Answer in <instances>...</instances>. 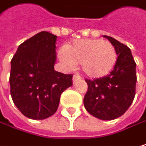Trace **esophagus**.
<instances>
[{
	"label": "esophagus",
	"instance_id": "esophagus-1",
	"mask_svg": "<svg viewBox=\"0 0 146 146\" xmlns=\"http://www.w3.org/2000/svg\"><path fill=\"white\" fill-rule=\"evenodd\" d=\"M81 79L82 78L79 75H74V77H72V81H74V83H75L79 80H81Z\"/></svg>",
	"mask_w": 146,
	"mask_h": 146
}]
</instances>
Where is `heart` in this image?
Listing matches in <instances>:
<instances>
[{"label": "heart", "instance_id": "b5f03b06", "mask_svg": "<svg viewBox=\"0 0 146 146\" xmlns=\"http://www.w3.org/2000/svg\"><path fill=\"white\" fill-rule=\"evenodd\" d=\"M60 60L69 67L80 63L85 74L92 79L109 74L117 61V52L109 41L80 39L66 45L59 53Z\"/></svg>", "mask_w": 146, "mask_h": 146}]
</instances>
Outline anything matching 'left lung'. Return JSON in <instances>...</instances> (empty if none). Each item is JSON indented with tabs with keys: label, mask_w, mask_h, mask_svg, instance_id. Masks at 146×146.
Wrapping results in <instances>:
<instances>
[{
	"label": "left lung",
	"mask_w": 146,
	"mask_h": 146,
	"mask_svg": "<svg viewBox=\"0 0 146 146\" xmlns=\"http://www.w3.org/2000/svg\"><path fill=\"white\" fill-rule=\"evenodd\" d=\"M104 37L115 46L117 61L110 74L93 80H86L88 91L84 98V105L92 115L110 121L121 116L134 99L136 63L127 45L111 36Z\"/></svg>",
	"instance_id": "1"
}]
</instances>
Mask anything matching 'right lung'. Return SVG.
<instances>
[{
    "instance_id": "right-lung-1",
    "label": "right lung",
    "mask_w": 146,
    "mask_h": 146,
    "mask_svg": "<svg viewBox=\"0 0 146 146\" xmlns=\"http://www.w3.org/2000/svg\"><path fill=\"white\" fill-rule=\"evenodd\" d=\"M56 38L41 31L21 43L11 60L12 99L19 110L32 120L53 115L61 93L72 85V74L54 69Z\"/></svg>"
}]
</instances>
